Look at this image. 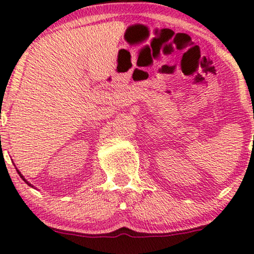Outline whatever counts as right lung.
I'll return each instance as SVG.
<instances>
[{
	"label": "right lung",
	"instance_id": "add662e5",
	"mask_svg": "<svg viewBox=\"0 0 254 254\" xmlns=\"http://www.w3.org/2000/svg\"><path fill=\"white\" fill-rule=\"evenodd\" d=\"M17 172H18V174H19V175H20V178H21V179H23V180H24V181H25V182H26L28 186H31V187H33V186L31 185V183H29L28 181H26V180H25V178H24V176H23V175H21V174H20V172H19V171H17Z\"/></svg>",
	"mask_w": 254,
	"mask_h": 254
}]
</instances>
